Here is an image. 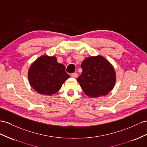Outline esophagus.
I'll return each mask as SVG.
<instances>
[{
	"label": "esophagus",
	"instance_id": "esophagus-1",
	"mask_svg": "<svg viewBox=\"0 0 147 147\" xmlns=\"http://www.w3.org/2000/svg\"><path fill=\"white\" fill-rule=\"evenodd\" d=\"M71 76H72L73 78H77V77H78V74H77L76 73H72V74H71Z\"/></svg>",
	"mask_w": 147,
	"mask_h": 147
}]
</instances>
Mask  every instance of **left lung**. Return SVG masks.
<instances>
[{
  "label": "left lung",
  "mask_w": 147,
  "mask_h": 147,
  "mask_svg": "<svg viewBox=\"0 0 147 147\" xmlns=\"http://www.w3.org/2000/svg\"><path fill=\"white\" fill-rule=\"evenodd\" d=\"M81 68L82 74L77 81L88 96H104L114 88L116 81L114 69L102 56L86 58Z\"/></svg>",
  "instance_id": "1"
}]
</instances>
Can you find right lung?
Returning <instances> with one entry per match:
<instances>
[{"label": "right lung", "instance_id": "obj_1", "mask_svg": "<svg viewBox=\"0 0 147 147\" xmlns=\"http://www.w3.org/2000/svg\"><path fill=\"white\" fill-rule=\"evenodd\" d=\"M28 77L30 84L36 92L50 96L59 91L69 76L65 66L58 63L56 57L44 55L31 65Z\"/></svg>", "mask_w": 147, "mask_h": 147}]
</instances>
